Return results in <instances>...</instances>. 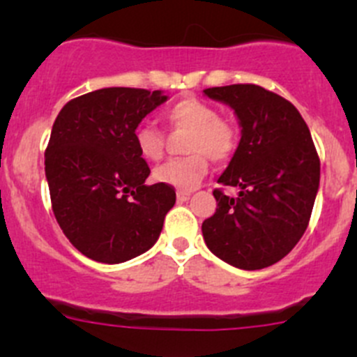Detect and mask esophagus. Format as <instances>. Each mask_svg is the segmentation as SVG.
<instances>
[{
	"label": "esophagus",
	"mask_w": 357,
	"mask_h": 357,
	"mask_svg": "<svg viewBox=\"0 0 357 357\" xmlns=\"http://www.w3.org/2000/svg\"><path fill=\"white\" fill-rule=\"evenodd\" d=\"M190 197H192V192H188V190H178V200L185 202L188 200Z\"/></svg>",
	"instance_id": "obj_1"
}]
</instances>
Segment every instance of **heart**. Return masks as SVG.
<instances>
[{"label":"heart","mask_w":357,"mask_h":357,"mask_svg":"<svg viewBox=\"0 0 357 357\" xmlns=\"http://www.w3.org/2000/svg\"><path fill=\"white\" fill-rule=\"evenodd\" d=\"M165 121L171 129L188 132L185 152L190 155L174 158L155 169V179L179 190H192L207 174L208 160L225 162L233 155L238 142V131L228 121L219 117V112L197 98H185L165 112ZM136 149L150 162L160 160L165 142L162 131L152 124H139L135 131Z\"/></svg>","instance_id":"b5f03b06"}]
</instances>
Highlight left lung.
<instances>
[{"label":"left lung","mask_w":357,"mask_h":357,"mask_svg":"<svg viewBox=\"0 0 357 357\" xmlns=\"http://www.w3.org/2000/svg\"><path fill=\"white\" fill-rule=\"evenodd\" d=\"M235 112L242 138L214 190V215L202 225L205 245L238 269L268 268L297 245L309 225L319 188V158L298 110L255 84L204 89Z\"/></svg>","instance_id":"1"}]
</instances>
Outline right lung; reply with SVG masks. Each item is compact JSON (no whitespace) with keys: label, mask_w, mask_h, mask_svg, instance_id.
Masks as SVG:
<instances>
[{"label":"right lung","mask_w":357,"mask_h":357,"mask_svg":"<svg viewBox=\"0 0 357 357\" xmlns=\"http://www.w3.org/2000/svg\"><path fill=\"white\" fill-rule=\"evenodd\" d=\"M162 91L103 88L70 100L56 115L45 153L53 214L86 257L119 264L150 250L176 204L172 186L145 185L136 149L139 122L167 102Z\"/></svg>","instance_id":"1"}]
</instances>
